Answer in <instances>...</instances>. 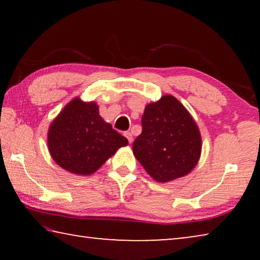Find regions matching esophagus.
Wrapping results in <instances>:
<instances>
[{
	"mask_svg": "<svg viewBox=\"0 0 260 260\" xmlns=\"http://www.w3.org/2000/svg\"><path fill=\"white\" fill-rule=\"evenodd\" d=\"M125 136L127 138V140H128L129 143L133 142V135H132L131 132H125Z\"/></svg>",
	"mask_w": 260,
	"mask_h": 260,
	"instance_id": "esophagus-1",
	"label": "esophagus"
}]
</instances>
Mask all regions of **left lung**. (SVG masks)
<instances>
[{
    "mask_svg": "<svg viewBox=\"0 0 260 260\" xmlns=\"http://www.w3.org/2000/svg\"><path fill=\"white\" fill-rule=\"evenodd\" d=\"M201 152L199 126L178 99L164 95L146 105L133 153L155 181L166 183L189 174Z\"/></svg>",
    "mask_w": 260,
    "mask_h": 260,
    "instance_id": "left-lung-1",
    "label": "left lung"
}]
</instances>
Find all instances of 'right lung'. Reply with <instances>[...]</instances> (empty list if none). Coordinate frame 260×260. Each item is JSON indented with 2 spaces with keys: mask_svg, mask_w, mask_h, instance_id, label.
<instances>
[{
  "mask_svg": "<svg viewBox=\"0 0 260 260\" xmlns=\"http://www.w3.org/2000/svg\"><path fill=\"white\" fill-rule=\"evenodd\" d=\"M48 149L57 165L77 175H91L128 141L100 116L99 105L74 98L51 121Z\"/></svg>",
  "mask_w": 260,
  "mask_h": 260,
  "instance_id": "add662e5",
  "label": "right lung"
}]
</instances>
